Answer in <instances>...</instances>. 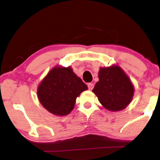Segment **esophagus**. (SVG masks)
Wrapping results in <instances>:
<instances>
[{
  "label": "esophagus",
  "instance_id": "esophagus-1",
  "mask_svg": "<svg viewBox=\"0 0 160 160\" xmlns=\"http://www.w3.org/2000/svg\"><path fill=\"white\" fill-rule=\"evenodd\" d=\"M93 87H94V84L93 83H88V88H89V90H92V89H93Z\"/></svg>",
  "mask_w": 160,
  "mask_h": 160
}]
</instances>
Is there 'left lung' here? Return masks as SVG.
<instances>
[{"label": "left lung", "instance_id": "8db88e82", "mask_svg": "<svg viewBox=\"0 0 160 160\" xmlns=\"http://www.w3.org/2000/svg\"><path fill=\"white\" fill-rule=\"evenodd\" d=\"M134 87L128 77L118 66L100 68L99 81L92 92L99 102L109 111H120L131 102Z\"/></svg>", "mask_w": 160, "mask_h": 160}]
</instances>
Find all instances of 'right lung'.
Listing matches in <instances>:
<instances>
[{"label":"right lung","mask_w":160,"mask_h":160,"mask_svg":"<svg viewBox=\"0 0 160 160\" xmlns=\"http://www.w3.org/2000/svg\"><path fill=\"white\" fill-rule=\"evenodd\" d=\"M88 89L71 67L51 70L38 87V98L44 108L56 115H67L73 110L77 96Z\"/></svg>","instance_id":"right-lung-1"}]
</instances>
